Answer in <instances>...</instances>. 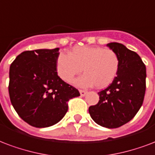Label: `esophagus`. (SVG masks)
<instances>
[{
	"label": "esophagus",
	"instance_id": "34e87169",
	"mask_svg": "<svg viewBox=\"0 0 155 155\" xmlns=\"http://www.w3.org/2000/svg\"><path fill=\"white\" fill-rule=\"evenodd\" d=\"M80 96H81V97H84L86 95V93H87V91L82 90V89H80Z\"/></svg>",
	"mask_w": 155,
	"mask_h": 155
}]
</instances>
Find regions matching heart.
I'll return each instance as SVG.
<instances>
[{"mask_svg": "<svg viewBox=\"0 0 155 155\" xmlns=\"http://www.w3.org/2000/svg\"><path fill=\"white\" fill-rule=\"evenodd\" d=\"M120 67L119 57L110 49L93 46H75L69 54H61L57 60V72L67 83L83 71L85 72L75 80L82 87L95 84L104 88L110 85L116 77Z\"/></svg>", "mask_w": 155, "mask_h": 155, "instance_id": "heart-1", "label": "heart"}]
</instances>
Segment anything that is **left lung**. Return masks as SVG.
Wrapping results in <instances>:
<instances>
[{
	"label": "left lung",
	"mask_w": 155,
	"mask_h": 155,
	"mask_svg": "<svg viewBox=\"0 0 155 155\" xmlns=\"http://www.w3.org/2000/svg\"><path fill=\"white\" fill-rule=\"evenodd\" d=\"M119 57L116 77L98 93L99 101L88 112L94 122L102 127L116 128L135 116L143 103L146 93V68L137 53L116 42L107 44Z\"/></svg>",
	"instance_id": "left-lung-1"
}]
</instances>
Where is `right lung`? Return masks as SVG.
Masks as SVG:
<instances>
[{
	"label": "right lung",
	"mask_w": 155,
	"mask_h": 155,
	"mask_svg": "<svg viewBox=\"0 0 155 155\" xmlns=\"http://www.w3.org/2000/svg\"><path fill=\"white\" fill-rule=\"evenodd\" d=\"M58 50L22 52L9 67L10 101L20 118L33 127L58 123L67 112V101L80 95L58 75Z\"/></svg>",
	"instance_id": "obj_1"
}]
</instances>
